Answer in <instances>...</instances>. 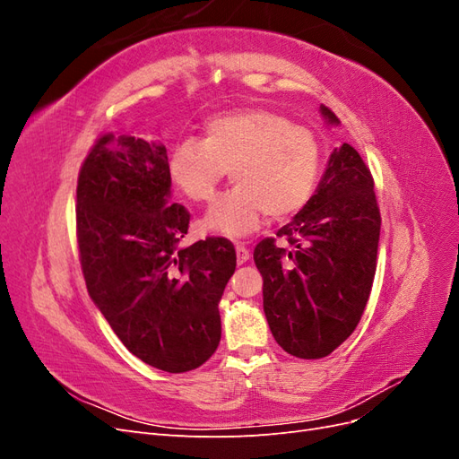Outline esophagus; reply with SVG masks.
<instances>
[{"instance_id":"obj_1","label":"esophagus","mask_w":459,"mask_h":459,"mask_svg":"<svg viewBox=\"0 0 459 459\" xmlns=\"http://www.w3.org/2000/svg\"><path fill=\"white\" fill-rule=\"evenodd\" d=\"M235 255H238V264H245L248 258H251V253H248V248H245L243 245L235 247Z\"/></svg>"}]
</instances>
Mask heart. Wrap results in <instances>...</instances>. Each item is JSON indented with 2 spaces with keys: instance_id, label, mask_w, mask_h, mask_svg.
I'll list each match as a JSON object with an SVG mask.
<instances>
[{
  "instance_id": "obj_1",
  "label": "heart",
  "mask_w": 459,
  "mask_h": 459,
  "mask_svg": "<svg viewBox=\"0 0 459 459\" xmlns=\"http://www.w3.org/2000/svg\"><path fill=\"white\" fill-rule=\"evenodd\" d=\"M322 151L316 135L268 108H239L204 122L203 142H179L169 176L193 203L212 201L230 170L235 187L203 218L204 230L224 238L253 233L264 212L285 220L312 197Z\"/></svg>"
}]
</instances>
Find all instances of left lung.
<instances>
[{"label":"left lung","mask_w":459,"mask_h":459,"mask_svg":"<svg viewBox=\"0 0 459 459\" xmlns=\"http://www.w3.org/2000/svg\"><path fill=\"white\" fill-rule=\"evenodd\" d=\"M319 113L327 126H339L327 107ZM379 231L369 169L342 143L331 151L314 195L277 231L287 245L264 239L255 248L264 314L285 352L324 358L351 337L369 299Z\"/></svg>","instance_id":"1"}]
</instances>
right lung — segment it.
<instances>
[{
    "label": "right lung",
    "instance_id": "right-lung-1",
    "mask_svg": "<svg viewBox=\"0 0 459 459\" xmlns=\"http://www.w3.org/2000/svg\"><path fill=\"white\" fill-rule=\"evenodd\" d=\"M166 147L107 134L78 176L76 226L88 293L142 362L184 373L221 337L218 304L235 272L226 239L179 247L189 212L172 203Z\"/></svg>",
    "mask_w": 459,
    "mask_h": 459
}]
</instances>
